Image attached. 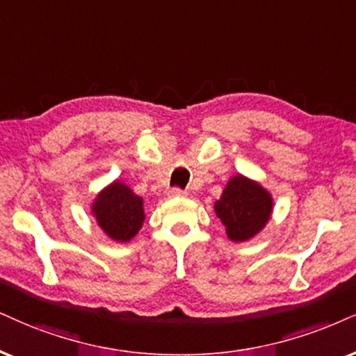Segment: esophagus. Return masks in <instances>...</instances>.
<instances>
[{
	"instance_id": "1",
	"label": "esophagus",
	"mask_w": 356,
	"mask_h": 356,
	"mask_svg": "<svg viewBox=\"0 0 356 356\" xmlns=\"http://www.w3.org/2000/svg\"><path fill=\"white\" fill-rule=\"evenodd\" d=\"M170 196L171 198H183V196H186V191L179 190V188H171Z\"/></svg>"
}]
</instances>
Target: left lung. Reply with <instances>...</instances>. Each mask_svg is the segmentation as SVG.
I'll use <instances>...</instances> for the list:
<instances>
[{
  "mask_svg": "<svg viewBox=\"0 0 356 356\" xmlns=\"http://www.w3.org/2000/svg\"><path fill=\"white\" fill-rule=\"evenodd\" d=\"M274 200L261 183L236 175L226 183L221 198L214 203V213L226 227L232 243H244L259 234L269 222Z\"/></svg>",
  "mask_w": 356,
  "mask_h": 356,
  "instance_id": "8db88e82",
  "label": "left lung"
}]
</instances>
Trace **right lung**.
Listing matches in <instances>:
<instances>
[{
	"label": "right lung",
	"instance_id": "right-lung-1",
	"mask_svg": "<svg viewBox=\"0 0 356 356\" xmlns=\"http://www.w3.org/2000/svg\"><path fill=\"white\" fill-rule=\"evenodd\" d=\"M90 211L100 229L117 243L134 239L145 221L143 200L118 179L95 196Z\"/></svg>",
	"mask_w": 356,
	"mask_h": 356
}]
</instances>
